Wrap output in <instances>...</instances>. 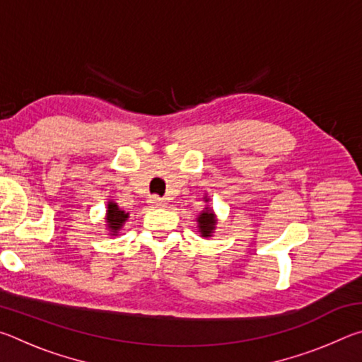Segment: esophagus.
Returning a JSON list of instances; mask_svg holds the SVG:
<instances>
[{
	"mask_svg": "<svg viewBox=\"0 0 362 362\" xmlns=\"http://www.w3.org/2000/svg\"><path fill=\"white\" fill-rule=\"evenodd\" d=\"M148 203L153 207H164V206H166V201H164L163 198H159V196H151V198L148 199Z\"/></svg>",
	"mask_w": 362,
	"mask_h": 362,
	"instance_id": "esophagus-1",
	"label": "esophagus"
}]
</instances>
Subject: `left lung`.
Returning a JSON list of instances; mask_svg holds the SVG:
<instances>
[{
	"label": "left lung",
	"instance_id": "left-lung-1",
	"mask_svg": "<svg viewBox=\"0 0 362 362\" xmlns=\"http://www.w3.org/2000/svg\"><path fill=\"white\" fill-rule=\"evenodd\" d=\"M196 222H198V228H199L201 236H204V238L212 236L214 230H216V223H217L216 222V216H214L212 209H209V207H206V211H203V212L199 214L198 218H196Z\"/></svg>",
	"mask_w": 362,
	"mask_h": 362
}]
</instances>
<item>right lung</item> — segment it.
<instances>
[{"instance_id":"1","label":"right lung","mask_w":362,"mask_h":362,"mask_svg":"<svg viewBox=\"0 0 362 362\" xmlns=\"http://www.w3.org/2000/svg\"><path fill=\"white\" fill-rule=\"evenodd\" d=\"M127 218H129V212L119 209L118 204L113 203V201H110L107 206V217H105L108 230L112 231L110 235H113V236L118 235V231L121 230V226L124 225Z\"/></svg>"}]
</instances>
